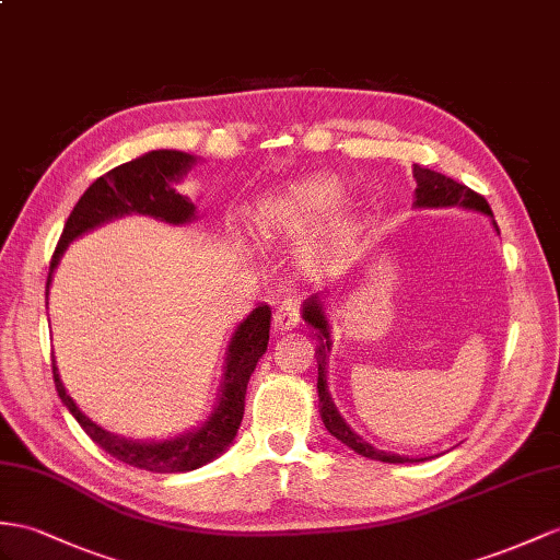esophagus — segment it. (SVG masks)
I'll use <instances>...</instances> for the list:
<instances>
[{
  "mask_svg": "<svg viewBox=\"0 0 560 560\" xmlns=\"http://www.w3.org/2000/svg\"><path fill=\"white\" fill-rule=\"evenodd\" d=\"M296 323H299V304L294 299H284V302L278 304L276 311H272V325H276L278 330H292Z\"/></svg>",
  "mask_w": 560,
  "mask_h": 560,
  "instance_id": "34e87169",
  "label": "esophagus"
}]
</instances>
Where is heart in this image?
<instances>
[{
    "label": "heart",
    "mask_w": 560,
    "mask_h": 560,
    "mask_svg": "<svg viewBox=\"0 0 560 560\" xmlns=\"http://www.w3.org/2000/svg\"><path fill=\"white\" fill-rule=\"evenodd\" d=\"M345 197L347 183L342 177L335 173H316L284 185L278 192L266 197L258 203L256 215L264 230L282 237H299L327 221L304 249L306 264H320L323 258L347 247L353 235L359 233V211L351 207L336 211Z\"/></svg>",
    "instance_id": "heart-1"
}]
</instances>
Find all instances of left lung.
<instances>
[{
	"mask_svg": "<svg viewBox=\"0 0 560 560\" xmlns=\"http://www.w3.org/2000/svg\"><path fill=\"white\" fill-rule=\"evenodd\" d=\"M413 177H416V192H413V209H460V211H470V213H480L487 215L492 221L494 230L499 233L494 213L489 209V203L485 197L475 195L472 189L466 185H460L452 177H446L438 171L422 168L418 163H413ZM325 292L323 290H313L302 304V318L308 323L313 330H316V363H318V408H320V418L327 432L332 434L335 440L349 446L351 452H357L359 456L373 458V460H383V463H418V460H428L434 456H399L392 452H383V448L373 446L371 442H365L359 432H353L349 428V422L342 418V413L337 411V406L332 401L330 387H327V361H330V351H332V327L330 320H327V311H325Z\"/></svg>",
	"mask_w": 560,
	"mask_h": 560,
	"instance_id": "left-lung-1",
	"label": "left lung"
}]
</instances>
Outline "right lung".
Returning <instances> with one entry per match:
<instances>
[{"label": "right lung", "mask_w": 560, "mask_h": 560, "mask_svg": "<svg viewBox=\"0 0 560 560\" xmlns=\"http://www.w3.org/2000/svg\"><path fill=\"white\" fill-rule=\"evenodd\" d=\"M197 161L199 156L177 152V149H154V152H147L97 177L85 189V195L78 199L71 215H68L49 266L47 296L54 270L61 264L66 249L71 247V242L88 235L90 230H97L100 225L112 223L122 215H147L166 225L192 223L197 218V207L192 199L177 192V185L197 166ZM268 330L270 308L261 304L235 327L233 337H230L221 387H218L209 416L197 422L195 428L166 440H128L97 425L80 411L71 394L66 392L57 361L51 359L54 385H57L59 399L68 408V413L78 420V425L106 454L128 463L132 468L152 472L197 470L225 454L230 444L235 442L244 416V394H247L249 377L268 349Z\"/></svg>", "instance_id": "1"}]
</instances>
